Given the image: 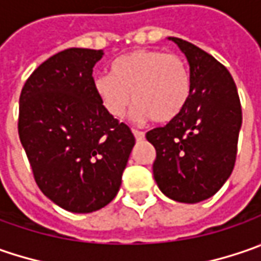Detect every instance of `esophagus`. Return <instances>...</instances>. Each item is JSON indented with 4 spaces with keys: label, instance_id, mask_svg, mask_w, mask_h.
I'll list each match as a JSON object with an SVG mask.
<instances>
[{
    "label": "esophagus",
    "instance_id": "esophagus-1",
    "mask_svg": "<svg viewBox=\"0 0 261 261\" xmlns=\"http://www.w3.org/2000/svg\"><path fill=\"white\" fill-rule=\"evenodd\" d=\"M133 134H134V137H136V140H137V142H142V140H144V133H143V131L133 130Z\"/></svg>",
    "mask_w": 261,
    "mask_h": 261
}]
</instances>
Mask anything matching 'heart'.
I'll return each instance as SVG.
<instances>
[{
    "mask_svg": "<svg viewBox=\"0 0 261 261\" xmlns=\"http://www.w3.org/2000/svg\"><path fill=\"white\" fill-rule=\"evenodd\" d=\"M112 74H100L93 87L111 117L122 118L133 100L136 118L169 122L186 108L191 77L184 60L159 49H139L119 57Z\"/></svg>",
    "mask_w": 261,
    "mask_h": 261,
    "instance_id": "heart-1",
    "label": "heart"
}]
</instances>
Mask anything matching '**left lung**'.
Segmentation results:
<instances>
[{
  "label": "left lung",
  "mask_w": 261,
  "mask_h": 261,
  "mask_svg": "<svg viewBox=\"0 0 261 261\" xmlns=\"http://www.w3.org/2000/svg\"><path fill=\"white\" fill-rule=\"evenodd\" d=\"M175 42L190 65L191 93L186 108L165 127L147 131L156 149L153 176L166 197L198 203L216 194L237 159L243 124L232 75L210 54L179 38Z\"/></svg>",
  "instance_id": "1"
}]
</instances>
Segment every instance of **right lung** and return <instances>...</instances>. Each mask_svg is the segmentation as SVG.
I'll use <instances>...</instances> for the list:
<instances>
[{
	"label": "right lung",
	"mask_w": 261,
	"mask_h": 261,
	"mask_svg": "<svg viewBox=\"0 0 261 261\" xmlns=\"http://www.w3.org/2000/svg\"><path fill=\"white\" fill-rule=\"evenodd\" d=\"M102 49L70 48L48 58L21 89L18 136L40 191L73 213L117 196L136 139L93 87Z\"/></svg>",
	"instance_id": "right-lung-1"
}]
</instances>
